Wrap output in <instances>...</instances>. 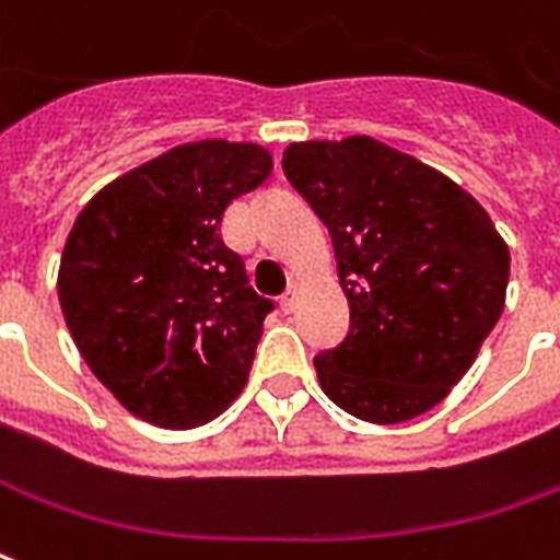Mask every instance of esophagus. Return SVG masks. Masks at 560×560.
Masks as SVG:
<instances>
[{
	"instance_id": "obj_1",
	"label": "esophagus",
	"mask_w": 560,
	"mask_h": 560,
	"mask_svg": "<svg viewBox=\"0 0 560 560\" xmlns=\"http://www.w3.org/2000/svg\"><path fill=\"white\" fill-rule=\"evenodd\" d=\"M296 293H300L296 284H291V288L284 291V296H281V308H284V312H293V308H296Z\"/></svg>"
}]
</instances>
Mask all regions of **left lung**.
<instances>
[{"instance_id":"left-lung-1","label":"left lung","mask_w":560,"mask_h":560,"mask_svg":"<svg viewBox=\"0 0 560 560\" xmlns=\"http://www.w3.org/2000/svg\"><path fill=\"white\" fill-rule=\"evenodd\" d=\"M281 170L334 240L351 327L315 358L348 416L400 424L443 400L494 330L510 248L443 172L370 136L291 144Z\"/></svg>"}]
</instances>
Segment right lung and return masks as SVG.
I'll use <instances>...</instances> for the list:
<instances>
[{"label": "right lung", "mask_w": 560, "mask_h": 560, "mask_svg": "<svg viewBox=\"0 0 560 560\" xmlns=\"http://www.w3.org/2000/svg\"><path fill=\"white\" fill-rule=\"evenodd\" d=\"M260 144H178L103 187L60 260L62 318L93 375L132 416L197 428L248 382L272 300L248 284L221 218L260 187Z\"/></svg>", "instance_id": "add662e5"}]
</instances>
